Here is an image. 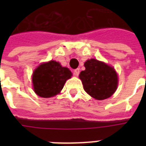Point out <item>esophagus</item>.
Returning <instances> with one entry per match:
<instances>
[{"label":"esophagus","mask_w":146,"mask_h":146,"mask_svg":"<svg viewBox=\"0 0 146 146\" xmlns=\"http://www.w3.org/2000/svg\"><path fill=\"white\" fill-rule=\"evenodd\" d=\"M80 69L77 68V69H76V70H73V75L76 76H79V74H80Z\"/></svg>","instance_id":"34e87169"}]
</instances>
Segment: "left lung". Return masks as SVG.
<instances>
[{
	"mask_svg": "<svg viewBox=\"0 0 146 146\" xmlns=\"http://www.w3.org/2000/svg\"><path fill=\"white\" fill-rule=\"evenodd\" d=\"M86 70L80 74L83 89L97 100L108 98L117 90V74L113 67L96 59L85 62Z\"/></svg>",
	"mask_w": 146,
	"mask_h": 146,
	"instance_id": "8db88e82",
	"label": "left lung"
}]
</instances>
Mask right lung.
<instances>
[{
	"label": "right lung",
	"mask_w": 146,
	"mask_h": 146,
	"mask_svg": "<svg viewBox=\"0 0 146 146\" xmlns=\"http://www.w3.org/2000/svg\"><path fill=\"white\" fill-rule=\"evenodd\" d=\"M72 73L59 62L50 60L40 64L33 74L34 92L42 98H50L60 93Z\"/></svg>",
	"instance_id": "add662e5"
}]
</instances>
